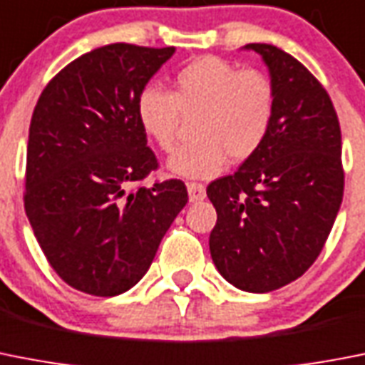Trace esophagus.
<instances>
[{"label":"esophagus","mask_w":365,"mask_h":365,"mask_svg":"<svg viewBox=\"0 0 365 365\" xmlns=\"http://www.w3.org/2000/svg\"><path fill=\"white\" fill-rule=\"evenodd\" d=\"M187 191H189V198H191V202H198L206 198V185H204V183L189 182Z\"/></svg>","instance_id":"esophagus-1"}]
</instances>
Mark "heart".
<instances>
[{"label":"heart","mask_w":365,"mask_h":365,"mask_svg":"<svg viewBox=\"0 0 365 365\" xmlns=\"http://www.w3.org/2000/svg\"><path fill=\"white\" fill-rule=\"evenodd\" d=\"M173 85V93L146 85L137 98L140 128L163 152L176 146L182 118L197 116L195 140L168 159L170 173L215 176L226 158L243 163L265 145L277 113V91L265 72L204 55L178 70Z\"/></svg>","instance_id":"b5f03b06"}]
</instances>
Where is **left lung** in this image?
<instances>
[{"mask_svg":"<svg viewBox=\"0 0 365 365\" xmlns=\"http://www.w3.org/2000/svg\"><path fill=\"white\" fill-rule=\"evenodd\" d=\"M267 64L277 113L265 145L207 185L217 210L211 258L230 284L267 293L302 277L323 250L344 198L341 130L329 93L271 44H247Z\"/></svg>","mask_w":365,"mask_h":365,"instance_id":"8db88e82","label":"left lung"}]
</instances>
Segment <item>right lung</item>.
<instances>
[{"mask_svg":"<svg viewBox=\"0 0 365 365\" xmlns=\"http://www.w3.org/2000/svg\"><path fill=\"white\" fill-rule=\"evenodd\" d=\"M173 53L98 48L51 78L35 106L24 206L46 259L78 292L115 297L135 286L189 200L182 180L143 185L159 163L137 98Z\"/></svg>","mask_w":365,"mask_h":365,"instance_id":"obj_1","label":"right lung"}]
</instances>
